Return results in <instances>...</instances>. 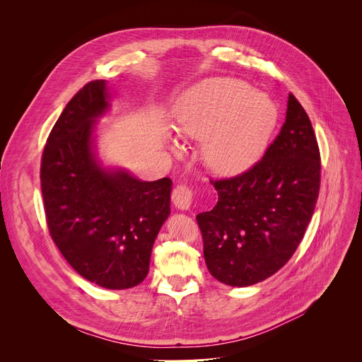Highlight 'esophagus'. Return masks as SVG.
Segmentation results:
<instances>
[{"label":"esophagus","mask_w":362,"mask_h":362,"mask_svg":"<svg viewBox=\"0 0 362 362\" xmlns=\"http://www.w3.org/2000/svg\"><path fill=\"white\" fill-rule=\"evenodd\" d=\"M193 190L190 187H187V185H177V187L173 189L172 192V201L175 204V206L180 208V210H189L190 205H192V201H193Z\"/></svg>","instance_id":"1"}]
</instances>
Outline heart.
<instances>
[{"mask_svg":"<svg viewBox=\"0 0 362 362\" xmlns=\"http://www.w3.org/2000/svg\"><path fill=\"white\" fill-rule=\"evenodd\" d=\"M177 131L204 141L208 166L221 175L247 170L264 154L278 125L276 104L264 93L234 78L198 84L178 103Z\"/></svg>","mask_w":362,"mask_h":362,"instance_id":"obj_1","label":"heart"}]
</instances>
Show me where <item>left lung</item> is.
<instances>
[{"instance_id": "obj_1", "label": "left lung", "mask_w": 362, "mask_h": 362, "mask_svg": "<svg viewBox=\"0 0 362 362\" xmlns=\"http://www.w3.org/2000/svg\"><path fill=\"white\" fill-rule=\"evenodd\" d=\"M320 151L294 95L264 156L233 178L211 180L218 201L196 216L211 275L226 286H254L276 273L302 242L320 190Z\"/></svg>"}]
</instances>
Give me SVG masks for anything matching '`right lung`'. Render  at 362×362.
Listing matches in <instances>:
<instances>
[{
    "label": "right lung",
    "mask_w": 362,
    "mask_h": 362,
    "mask_svg": "<svg viewBox=\"0 0 362 362\" xmlns=\"http://www.w3.org/2000/svg\"><path fill=\"white\" fill-rule=\"evenodd\" d=\"M105 81L87 83L52 127L40 187L52 242L71 267L110 290L136 287L170 214L172 180L140 181L104 169L93 152V122L108 108Z\"/></svg>",
    "instance_id": "1"
}]
</instances>
